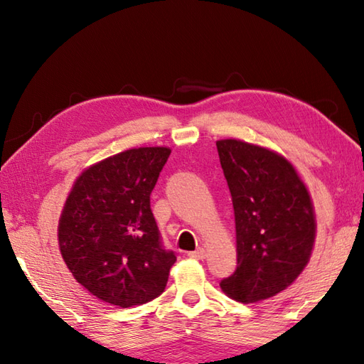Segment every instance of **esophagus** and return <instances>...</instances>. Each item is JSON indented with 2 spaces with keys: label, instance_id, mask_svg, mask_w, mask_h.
Masks as SVG:
<instances>
[{
  "label": "esophagus",
  "instance_id": "esophagus-1",
  "mask_svg": "<svg viewBox=\"0 0 364 364\" xmlns=\"http://www.w3.org/2000/svg\"><path fill=\"white\" fill-rule=\"evenodd\" d=\"M188 257L194 258V259H205L206 258V252H205V249H197L194 252H189Z\"/></svg>",
  "mask_w": 364,
  "mask_h": 364
}]
</instances>
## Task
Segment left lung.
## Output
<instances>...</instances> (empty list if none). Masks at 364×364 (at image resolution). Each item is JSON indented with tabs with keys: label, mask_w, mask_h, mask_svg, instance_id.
Instances as JSON below:
<instances>
[{
	"label": "left lung",
	"mask_w": 364,
	"mask_h": 364,
	"mask_svg": "<svg viewBox=\"0 0 364 364\" xmlns=\"http://www.w3.org/2000/svg\"><path fill=\"white\" fill-rule=\"evenodd\" d=\"M215 145L233 202L237 257L220 288L241 304L270 299L296 282L311 258V196L283 154L239 139Z\"/></svg>",
	"instance_id": "1"
}]
</instances>
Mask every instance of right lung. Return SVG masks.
<instances>
[{"label": "right lung", "mask_w": 364, "mask_h": 364, "mask_svg": "<svg viewBox=\"0 0 364 364\" xmlns=\"http://www.w3.org/2000/svg\"><path fill=\"white\" fill-rule=\"evenodd\" d=\"M168 146H139L84 168L64 203L59 250L92 296L129 308L164 291L176 257L161 245L150 194Z\"/></svg>", "instance_id": "right-lung-1"}]
</instances>
